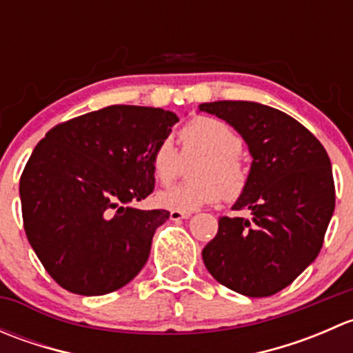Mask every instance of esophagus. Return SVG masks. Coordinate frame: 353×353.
Masks as SVG:
<instances>
[{"instance_id":"34e87169","label":"esophagus","mask_w":353,"mask_h":353,"mask_svg":"<svg viewBox=\"0 0 353 353\" xmlns=\"http://www.w3.org/2000/svg\"><path fill=\"white\" fill-rule=\"evenodd\" d=\"M170 220H172V222H179V220H186V219H190L191 216V213H183V212H170Z\"/></svg>"}]
</instances>
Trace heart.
Listing matches in <instances>:
<instances>
[{"label":"heart","instance_id":"obj_1","mask_svg":"<svg viewBox=\"0 0 353 353\" xmlns=\"http://www.w3.org/2000/svg\"><path fill=\"white\" fill-rule=\"evenodd\" d=\"M179 141L184 159L203 157L194 169V179L198 181L159 191L157 205L170 212L191 213L219 201L222 194L236 198L243 193L248 184V169L239 155L243 141L229 124L215 117H194L181 128ZM152 170L162 184L172 183L177 177L181 157L170 140L160 141L155 148Z\"/></svg>","mask_w":353,"mask_h":353}]
</instances>
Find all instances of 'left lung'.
Segmentation results:
<instances>
[{"label":"left lung","mask_w":353,"mask_h":353,"mask_svg":"<svg viewBox=\"0 0 353 353\" xmlns=\"http://www.w3.org/2000/svg\"><path fill=\"white\" fill-rule=\"evenodd\" d=\"M243 137L252 157L248 184L203 249L213 279L237 294L268 297L290 285L321 251L334 212L330 157L318 138L282 110L248 101L199 105Z\"/></svg>","instance_id":"1"}]
</instances>
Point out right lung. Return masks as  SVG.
<instances>
[{
	"instance_id": "add662e5",
	"label": "right lung",
	"mask_w": 353,
	"mask_h": 353,
	"mask_svg": "<svg viewBox=\"0 0 353 353\" xmlns=\"http://www.w3.org/2000/svg\"><path fill=\"white\" fill-rule=\"evenodd\" d=\"M179 117L109 105L52 128L22 177L23 227L46 272L68 292L104 295L130 283L150 256L167 210H140L154 191L152 155Z\"/></svg>"
}]
</instances>
